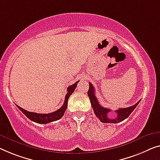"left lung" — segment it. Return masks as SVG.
<instances>
[{
    "instance_id": "1",
    "label": "left lung",
    "mask_w": 160,
    "mask_h": 160,
    "mask_svg": "<svg viewBox=\"0 0 160 160\" xmlns=\"http://www.w3.org/2000/svg\"><path fill=\"white\" fill-rule=\"evenodd\" d=\"M90 88L88 91V95L89 97L90 103H91L92 108L94 111L95 115L96 116L97 118H99V120L103 123H117L121 122L123 120H125L126 118H128L132 111L134 110L137 105L139 103L140 101L137 102L135 105L132 106L128 107V108H119L118 110L116 111V113H117V116L114 118H109L108 117V112H110L111 110L108 108H106L104 107L101 106L99 104V102L96 98V96L95 95V90L94 87L91 83H89Z\"/></svg>"
}]
</instances>
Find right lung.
I'll use <instances>...</instances> for the list:
<instances>
[{"label":"right lung","instance_id":"add662e5","mask_svg":"<svg viewBox=\"0 0 160 160\" xmlns=\"http://www.w3.org/2000/svg\"><path fill=\"white\" fill-rule=\"evenodd\" d=\"M79 81L74 83L73 85H70L68 88V93H67L65 96V101H64L63 106L61 107L60 108L58 109V110L52 112V113H34V112H29L24 110V109L21 108L20 106H18V105H16V106L18 107L22 113L24 114V115L27 116L28 118H29L31 121H34V122L38 123H42V124H44V123H48L50 122H52V121H55L60 119L62 117L64 113L67 109V107H68V99L71 95H72L74 90L77 87V85Z\"/></svg>","mask_w":160,"mask_h":160}]
</instances>
